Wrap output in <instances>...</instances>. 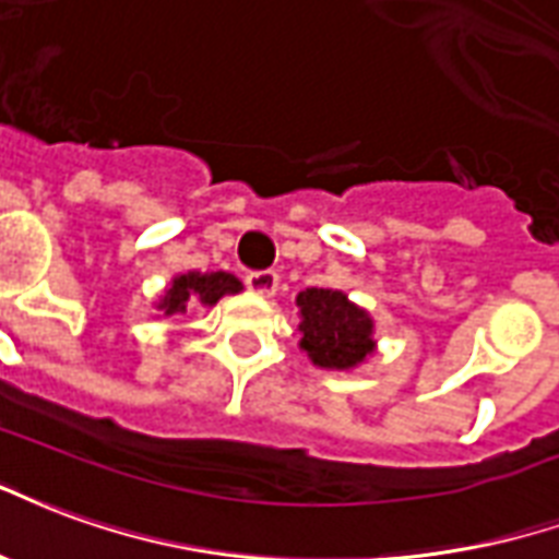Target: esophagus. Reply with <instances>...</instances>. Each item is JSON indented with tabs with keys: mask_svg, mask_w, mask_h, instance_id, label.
<instances>
[{
	"mask_svg": "<svg viewBox=\"0 0 559 559\" xmlns=\"http://www.w3.org/2000/svg\"><path fill=\"white\" fill-rule=\"evenodd\" d=\"M247 288L255 295L271 297L280 288V274L276 271H250L247 274Z\"/></svg>",
	"mask_w": 559,
	"mask_h": 559,
	"instance_id": "esophagus-1",
	"label": "esophagus"
}]
</instances>
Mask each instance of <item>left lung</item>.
Here are the masks:
<instances>
[{
  "label": "left lung",
  "instance_id": "left-lung-1",
  "mask_svg": "<svg viewBox=\"0 0 559 559\" xmlns=\"http://www.w3.org/2000/svg\"><path fill=\"white\" fill-rule=\"evenodd\" d=\"M300 307V348L324 369H352L372 354V321L333 288H307L297 295Z\"/></svg>",
  "mask_w": 559,
  "mask_h": 559
}]
</instances>
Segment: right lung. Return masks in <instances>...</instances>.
Here are the masks:
<instances>
[{
	"label": "right lung",
	"mask_w": 559,
	"mask_h": 559,
	"mask_svg": "<svg viewBox=\"0 0 559 559\" xmlns=\"http://www.w3.org/2000/svg\"><path fill=\"white\" fill-rule=\"evenodd\" d=\"M240 292V283L231 274H181L173 283V288H166V295L160 300V309L166 316H175V312H187V307L193 304H205V307H214L223 295H235Z\"/></svg>",
	"instance_id": "right-lung-1"
}]
</instances>
